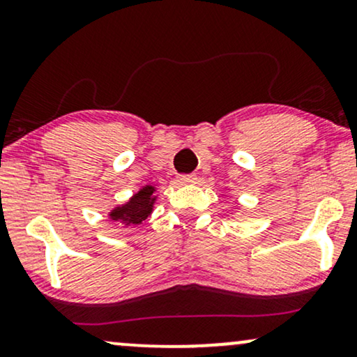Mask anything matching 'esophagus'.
I'll return each mask as SVG.
<instances>
[{
    "mask_svg": "<svg viewBox=\"0 0 357 357\" xmlns=\"http://www.w3.org/2000/svg\"><path fill=\"white\" fill-rule=\"evenodd\" d=\"M177 182L180 185H192V183L197 182V175H193V174H190V175H178Z\"/></svg>",
    "mask_w": 357,
    "mask_h": 357,
    "instance_id": "1",
    "label": "esophagus"
}]
</instances>
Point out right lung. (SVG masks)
<instances>
[{
  "mask_svg": "<svg viewBox=\"0 0 357 357\" xmlns=\"http://www.w3.org/2000/svg\"><path fill=\"white\" fill-rule=\"evenodd\" d=\"M157 187L155 185H144L132 193V197L128 202L116 205L113 210L108 211V218L116 221L128 228L142 223L147 216L152 215L157 202Z\"/></svg>",
  "mask_w": 357,
  "mask_h": 357,
  "instance_id": "1",
  "label": "right lung"
}]
</instances>
